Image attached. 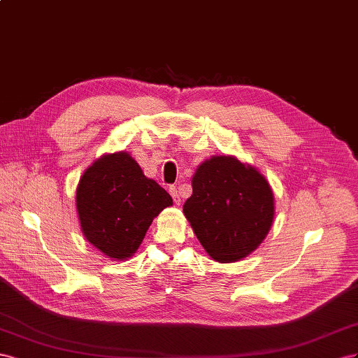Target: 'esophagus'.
<instances>
[{"mask_svg": "<svg viewBox=\"0 0 358 358\" xmlns=\"http://www.w3.org/2000/svg\"><path fill=\"white\" fill-rule=\"evenodd\" d=\"M169 193H171V196H172L173 202H176L177 206H180V203H181V198H180V193H178L177 187H176V186H171V187H169Z\"/></svg>", "mask_w": 358, "mask_h": 358, "instance_id": "obj_1", "label": "esophagus"}]
</instances>
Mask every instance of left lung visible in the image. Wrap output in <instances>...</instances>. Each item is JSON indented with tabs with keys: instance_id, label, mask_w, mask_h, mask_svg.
I'll use <instances>...</instances> for the list:
<instances>
[{
	"instance_id": "obj_1",
	"label": "left lung",
	"mask_w": 358,
	"mask_h": 358,
	"mask_svg": "<svg viewBox=\"0 0 358 358\" xmlns=\"http://www.w3.org/2000/svg\"><path fill=\"white\" fill-rule=\"evenodd\" d=\"M192 189L182 211L214 261L246 258L267 237L274 196L253 166L232 156H213L198 166Z\"/></svg>"
}]
</instances>
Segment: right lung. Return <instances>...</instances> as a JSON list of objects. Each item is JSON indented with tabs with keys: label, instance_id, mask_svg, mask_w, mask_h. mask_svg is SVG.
<instances>
[{
	"label": "right lung",
	"instance_id": "obj_1",
	"mask_svg": "<svg viewBox=\"0 0 358 358\" xmlns=\"http://www.w3.org/2000/svg\"><path fill=\"white\" fill-rule=\"evenodd\" d=\"M172 206L169 193L147 178L126 151L105 155L80 177L76 208L85 238L112 259H127L159 213Z\"/></svg>",
	"mask_w": 358,
	"mask_h": 358
}]
</instances>
